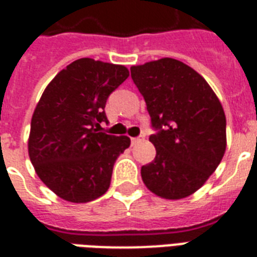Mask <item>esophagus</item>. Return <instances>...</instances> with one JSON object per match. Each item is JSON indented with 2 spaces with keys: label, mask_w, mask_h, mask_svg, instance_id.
I'll return each instance as SVG.
<instances>
[{
  "label": "esophagus",
  "mask_w": 257,
  "mask_h": 257,
  "mask_svg": "<svg viewBox=\"0 0 257 257\" xmlns=\"http://www.w3.org/2000/svg\"><path fill=\"white\" fill-rule=\"evenodd\" d=\"M144 139H145L144 135H140V136H137V137H132V139H131V144L132 145L139 144V143H141V141L144 140Z\"/></svg>",
  "instance_id": "34e87169"
}]
</instances>
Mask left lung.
I'll list each match as a JSON object with an SVG mask.
<instances>
[{"instance_id":"8db88e82","label":"left lung","mask_w":257,"mask_h":257,"mask_svg":"<svg viewBox=\"0 0 257 257\" xmlns=\"http://www.w3.org/2000/svg\"><path fill=\"white\" fill-rule=\"evenodd\" d=\"M131 76L156 132L149 137L156 157L141 167L143 181L160 197L184 199L207 181L223 159V106L196 70L173 58L132 66Z\"/></svg>"}]
</instances>
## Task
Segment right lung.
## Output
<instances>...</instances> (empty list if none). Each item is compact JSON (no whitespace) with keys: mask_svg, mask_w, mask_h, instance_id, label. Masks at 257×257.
<instances>
[{"mask_svg":"<svg viewBox=\"0 0 257 257\" xmlns=\"http://www.w3.org/2000/svg\"><path fill=\"white\" fill-rule=\"evenodd\" d=\"M122 65L76 60L50 81L34 109L29 157L38 177L61 199L88 203L108 191L113 165L131 145L101 132L106 100L128 78Z\"/></svg>","mask_w":257,"mask_h":257,"instance_id":"1","label":"right lung"}]
</instances>
